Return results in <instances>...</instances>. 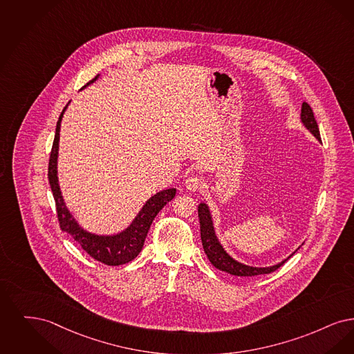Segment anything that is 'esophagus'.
<instances>
[{
	"instance_id": "obj_1",
	"label": "esophagus",
	"mask_w": 354,
	"mask_h": 354,
	"mask_svg": "<svg viewBox=\"0 0 354 354\" xmlns=\"http://www.w3.org/2000/svg\"><path fill=\"white\" fill-rule=\"evenodd\" d=\"M202 186V181H201L198 177L196 176H192V177H187L185 180V187L189 190V192H197L198 189H201Z\"/></svg>"
}]
</instances>
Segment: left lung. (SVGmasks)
Segmentation results:
<instances>
[{
    "label": "left lung",
    "mask_w": 354,
    "mask_h": 354,
    "mask_svg": "<svg viewBox=\"0 0 354 354\" xmlns=\"http://www.w3.org/2000/svg\"><path fill=\"white\" fill-rule=\"evenodd\" d=\"M300 120H301V124L310 132V135L315 136L322 142L320 131H319V127H317V123L315 120L312 108L309 107V104L306 102L301 104ZM198 218H200L201 241H202V246H203L205 254L207 255L209 261L216 268L223 271V272H227L230 275H235V277H257V275L270 274V272H272V271L279 268L281 264H284V261H288L293 254L300 248V247H297L290 257H287L286 259L279 261L274 266H268V267L248 266V264H245V263L232 258L230 254L226 251V248L222 246V243L219 242V239L216 236V229H214L213 216H212L210 207L206 202H201L198 205Z\"/></svg>",
    "instance_id": "obj_1"
}]
</instances>
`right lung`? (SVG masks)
Returning <instances> with one entry per match:
<instances>
[{
    "label": "right lung",
    "mask_w": 354,
    "mask_h": 354,
    "mask_svg": "<svg viewBox=\"0 0 354 354\" xmlns=\"http://www.w3.org/2000/svg\"><path fill=\"white\" fill-rule=\"evenodd\" d=\"M100 75L93 77L91 82H88L83 88L88 87L90 84L95 83ZM67 106L63 108L59 120L57 123L55 129V138L53 142V149L50 154L48 161V183L57 205V213L59 225L63 231L70 234L82 248L93 259L102 261L107 266H120L124 263L135 259L140 254L141 248L144 246L147 234L153 222L154 216L158 214V212L174 198L176 196V187H169L161 192H157L151 198L142 205L136 216L132 219V222L124 229V230L115 232V234H96L91 231L86 230L67 207L64 198L62 196L59 178H58V152H59V136H61V123L63 115Z\"/></svg>",
    "instance_id": "obj_1"
}]
</instances>
